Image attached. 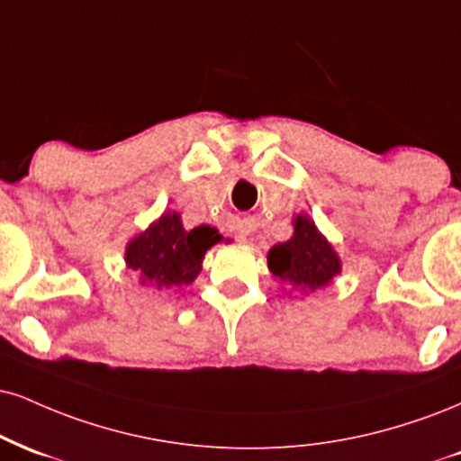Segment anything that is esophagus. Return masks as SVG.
Segmentation results:
<instances>
[{"instance_id":"34e87169","label":"esophagus","mask_w":461,"mask_h":461,"mask_svg":"<svg viewBox=\"0 0 461 461\" xmlns=\"http://www.w3.org/2000/svg\"><path fill=\"white\" fill-rule=\"evenodd\" d=\"M240 238H242V236H240Z\"/></svg>"}]
</instances>
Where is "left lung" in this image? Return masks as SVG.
Masks as SVG:
<instances>
[{
  "mask_svg": "<svg viewBox=\"0 0 461 461\" xmlns=\"http://www.w3.org/2000/svg\"><path fill=\"white\" fill-rule=\"evenodd\" d=\"M290 240L268 251V268L285 294L296 298L324 290L341 275V258L309 214H296Z\"/></svg>",
  "mask_w": 461,
  "mask_h": 461,
  "instance_id": "left-lung-1",
  "label": "left lung"
}]
</instances>
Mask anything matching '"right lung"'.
I'll list each match as a JSON object with an SVG mask.
<instances>
[{
  "mask_svg": "<svg viewBox=\"0 0 461 461\" xmlns=\"http://www.w3.org/2000/svg\"><path fill=\"white\" fill-rule=\"evenodd\" d=\"M221 240L210 225L186 230L177 212H163L126 242L124 264L132 270L140 285L152 290H174L191 285L202 273L208 249Z\"/></svg>",
  "mask_w": 461,
  "mask_h": 461,
  "instance_id": "obj_1",
  "label": "right lung"
}]
</instances>
